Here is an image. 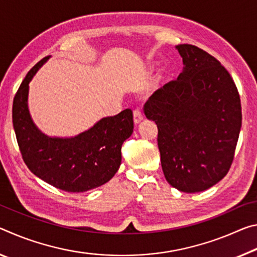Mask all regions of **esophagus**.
Segmentation results:
<instances>
[{
    "instance_id": "34e87169",
    "label": "esophagus",
    "mask_w": 257,
    "mask_h": 257,
    "mask_svg": "<svg viewBox=\"0 0 257 257\" xmlns=\"http://www.w3.org/2000/svg\"><path fill=\"white\" fill-rule=\"evenodd\" d=\"M133 119L136 124H139L142 119H144V115H142V111L140 109H136V110L133 111Z\"/></svg>"
}]
</instances>
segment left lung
I'll return each mask as SVG.
<instances>
[{"mask_svg": "<svg viewBox=\"0 0 257 257\" xmlns=\"http://www.w3.org/2000/svg\"><path fill=\"white\" fill-rule=\"evenodd\" d=\"M184 69L158 89L144 111L158 127L165 179L183 192L213 187L228 173L241 127V103L229 71L191 44L176 45Z\"/></svg>", "mask_w": 257, "mask_h": 257, "instance_id": "8db88e82", "label": "left lung"}]
</instances>
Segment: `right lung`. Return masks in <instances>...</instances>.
<instances>
[{
  "instance_id": "add662e5",
  "label": "right lung",
  "mask_w": 257,
  "mask_h": 257,
  "mask_svg": "<svg viewBox=\"0 0 257 257\" xmlns=\"http://www.w3.org/2000/svg\"><path fill=\"white\" fill-rule=\"evenodd\" d=\"M45 57L28 71L15 95L12 123L20 153L32 173L68 192H84L108 182L118 171L121 145L133 132V112L100 119L74 138H51L34 124L28 110V84Z\"/></svg>"
}]
</instances>
